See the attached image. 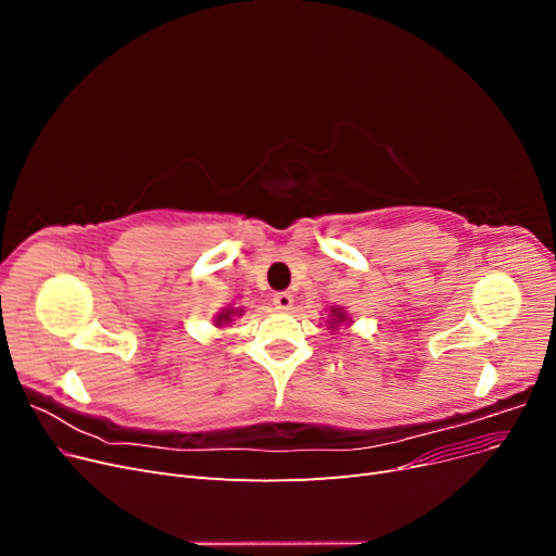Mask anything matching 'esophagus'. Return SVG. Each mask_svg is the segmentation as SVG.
<instances>
[{"mask_svg": "<svg viewBox=\"0 0 556 556\" xmlns=\"http://www.w3.org/2000/svg\"><path fill=\"white\" fill-rule=\"evenodd\" d=\"M292 304H294V299H292L290 292H278V294H274V306H276L278 311H290Z\"/></svg>", "mask_w": 556, "mask_h": 556, "instance_id": "34e87169", "label": "esophagus"}]
</instances>
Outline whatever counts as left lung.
Returning <instances> with one entry per match:
<instances>
[{
	"label": "left lung",
	"instance_id": "left-lung-1",
	"mask_svg": "<svg viewBox=\"0 0 556 556\" xmlns=\"http://www.w3.org/2000/svg\"><path fill=\"white\" fill-rule=\"evenodd\" d=\"M343 323H348V315H345V311L343 308H331V315H329V329H336V327H341Z\"/></svg>",
	"mask_w": 556,
	"mask_h": 556
}]
</instances>
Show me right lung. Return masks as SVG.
Returning a JSON list of instances; mask_svg holds the SVG:
<instances>
[{
	"mask_svg": "<svg viewBox=\"0 0 556 556\" xmlns=\"http://www.w3.org/2000/svg\"><path fill=\"white\" fill-rule=\"evenodd\" d=\"M243 311L241 308H225L223 313L215 315V327H225V325H231L233 317H241Z\"/></svg>",
	"mask_w": 556,
	"mask_h": 556,
	"instance_id": "1",
	"label": "right lung"
}]
</instances>
